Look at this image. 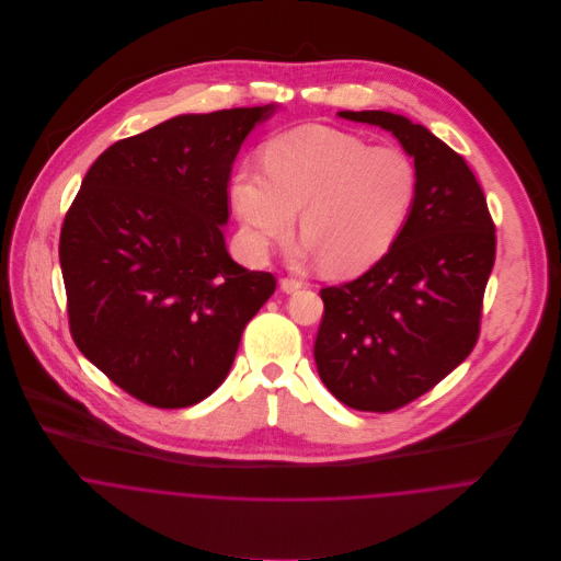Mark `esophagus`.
I'll return each instance as SVG.
<instances>
[{"label": "esophagus", "instance_id": "obj_1", "mask_svg": "<svg viewBox=\"0 0 561 561\" xmlns=\"http://www.w3.org/2000/svg\"><path fill=\"white\" fill-rule=\"evenodd\" d=\"M305 287V283L300 280V278H280V289L285 291V294H294V291H298V289H302Z\"/></svg>", "mask_w": 561, "mask_h": 561}]
</instances>
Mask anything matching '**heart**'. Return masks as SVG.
Here are the masks:
<instances>
[{"mask_svg": "<svg viewBox=\"0 0 561 561\" xmlns=\"http://www.w3.org/2000/svg\"><path fill=\"white\" fill-rule=\"evenodd\" d=\"M416 192V165L401 149L323 125L276 136L263 165L241 163L229 185L252 254L287 240L300 211L307 252L336 276L360 274L393 248Z\"/></svg>", "mask_w": 561, "mask_h": 561, "instance_id": "b5f03b06", "label": "heart"}]
</instances>
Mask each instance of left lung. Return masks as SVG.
Returning a JSON list of instances; mask_svg holds the SVG:
<instances>
[{
    "mask_svg": "<svg viewBox=\"0 0 561 561\" xmlns=\"http://www.w3.org/2000/svg\"><path fill=\"white\" fill-rule=\"evenodd\" d=\"M339 116L391 131L419 172L416 201L393 248L356 280L321 289L313 350L336 400L393 412L473 352L496 252L494 222L465 158L423 125L382 110Z\"/></svg>",
    "mask_w": 561,
    "mask_h": 561,
    "instance_id": "8db88e82",
    "label": "left lung"
}]
</instances>
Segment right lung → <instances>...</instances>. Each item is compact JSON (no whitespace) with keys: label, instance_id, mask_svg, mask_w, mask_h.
<instances>
[{"label":"right lung","instance_id":"add662e5","mask_svg":"<svg viewBox=\"0 0 561 561\" xmlns=\"http://www.w3.org/2000/svg\"><path fill=\"white\" fill-rule=\"evenodd\" d=\"M274 105L183 114L90 165L60 231L69 328L116 387L156 408L209 398L276 289L227 250L229 179Z\"/></svg>","mask_w":561,"mask_h":561}]
</instances>
